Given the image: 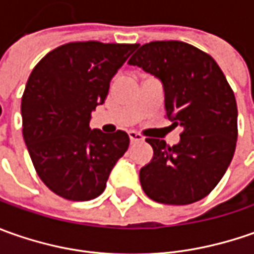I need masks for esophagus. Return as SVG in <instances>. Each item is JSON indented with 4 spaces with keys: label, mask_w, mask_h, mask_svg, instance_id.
<instances>
[{
    "label": "esophagus",
    "mask_w": 254,
    "mask_h": 254,
    "mask_svg": "<svg viewBox=\"0 0 254 254\" xmlns=\"http://www.w3.org/2000/svg\"><path fill=\"white\" fill-rule=\"evenodd\" d=\"M128 137H130V141L131 142H137V141H142V137L135 131H130L128 132Z\"/></svg>",
    "instance_id": "1"
}]
</instances>
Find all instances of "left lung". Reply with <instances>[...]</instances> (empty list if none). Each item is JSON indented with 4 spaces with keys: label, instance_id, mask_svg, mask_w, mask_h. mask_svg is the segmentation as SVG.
<instances>
[{
    "label": "left lung",
    "instance_id": "obj_1",
    "mask_svg": "<svg viewBox=\"0 0 254 254\" xmlns=\"http://www.w3.org/2000/svg\"><path fill=\"white\" fill-rule=\"evenodd\" d=\"M128 64L161 82L171 127L182 130L172 147L145 140L154 155L140 170L142 190L167 205L200 200L219 184L236 148L238 106L225 74L209 55L180 41L142 45Z\"/></svg>",
    "mask_w": 254,
    "mask_h": 254
}]
</instances>
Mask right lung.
I'll list each match as a JSON object with an SVG mask.
<instances>
[{"instance_id": "add662e5", "label": "right lung", "mask_w": 254, "mask_h": 254, "mask_svg": "<svg viewBox=\"0 0 254 254\" xmlns=\"http://www.w3.org/2000/svg\"><path fill=\"white\" fill-rule=\"evenodd\" d=\"M137 44L70 42L41 59L25 86L22 134L39 178L56 195L90 200L127 151L126 131L92 130V112Z\"/></svg>"}]
</instances>
